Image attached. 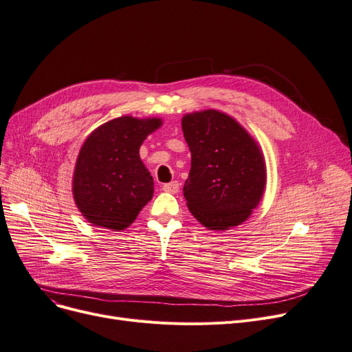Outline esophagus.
Wrapping results in <instances>:
<instances>
[{
    "label": "esophagus",
    "mask_w": 352,
    "mask_h": 352,
    "mask_svg": "<svg viewBox=\"0 0 352 352\" xmlns=\"http://www.w3.org/2000/svg\"><path fill=\"white\" fill-rule=\"evenodd\" d=\"M162 190H164L165 192H171V194L178 192V190H179L178 181H171V182H168V184H164V186H162Z\"/></svg>",
    "instance_id": "1"
}]
</instances>
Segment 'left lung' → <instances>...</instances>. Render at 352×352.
I'll list each match as a JSON object with an SVG mask.
<instances>
[{
  "label": "left lung",
  "mask_w": 352,
  "mask_h": 352,
  "mask_svg": "<svg viewBox=\"0 0 352 352\" xmlns=\"http://www.w3.org/2000/svg\"><path fill=\"white\" fill-rule=\"evenodd\" d=\"M191 170L182 191L192 216L210 230L246 220L266 184L265 161L252 136L219 111L182 118Z\"/></svg>",
  "instance_id": "left-lung-1"
}]
</instances>
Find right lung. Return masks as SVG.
I'll return each mask as SVG.
<instances>
[{"label":"right lung","mask_w":352,"mask_h":352,"mask_svg":"<svg viewBox=\"0 0 352 352\" xmlns=\"http://www.w3.org/2000/svg\"><path fill=\"white\" fill-rule=\"evenodd\" d=\"M160 126L157 118L122 116L89 135L73 175L74 201L87 221L118 232L133 223L154 194L140 146Z\"/></svg>","instance_id":"right-lung-1"}]
</instances>
